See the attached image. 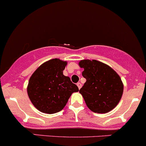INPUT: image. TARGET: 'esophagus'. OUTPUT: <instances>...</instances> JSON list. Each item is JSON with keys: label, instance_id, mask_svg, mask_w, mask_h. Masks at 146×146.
<instances>
[{"label": "esophagus", "instance_id": "34e87169", "mask_svg": "<svg viewBox=\"0 0 146 146\" xmlns=\"http://www.w3.org/2000/svg\"><path fill=\"white\" fill-rule=\"evenodd\" d=\"M77 86H78V88H81V86H82V84H81V83H78L77 84Z\"/></svg>", "mask_w": 146, "mask_h": 146}]
</instances>
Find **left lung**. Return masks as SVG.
<instances>
[{
  "label": "left lung",
  "mask_w": 146,
  "mask_h": 146,
  "mask_svg": "<svg viewBox=\"0 0 146 146\" xmlns=\"http://www.w3.org/2000/svg\"><path fill=\"white\" fill-rule=\"evenodd\" d=\"M78 65L86 81L79 90L87 107L96 113H107L118 104L123 94L121 78L107 64L96 60H82Z\"/></svg>",
  "instance_id": "obj_1"
}]
</instances>
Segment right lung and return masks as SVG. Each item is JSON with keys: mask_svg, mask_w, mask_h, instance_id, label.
Instances as JSON below:
<instances>
[{"mask_svg": "<svg viewBox=\"0 0 146 146\" xmlns=\"http://www.w3.org/2000/svg\"><path fill=\"white\" fill-rule=\"evenodd\" d=\"M68 62L58 58L42 63L30 77L27 94L33 105L41 112L54 114L66 105L71 94L78 92L68 76L63 75Z\"/></svg>", "mask_w": 146, "mask_h": 146, "instance_id": "1", "label": "right lung"}]
</instances>
